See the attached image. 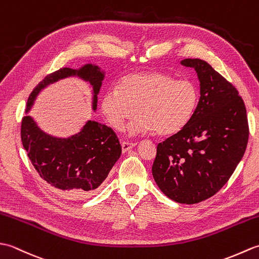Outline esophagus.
Instances as JSON below:
<instances>
[{
  "label": "esophagus",
  "mask_w": 259,
  "mask_h": 259,
  "mask_svg": "<svg viewBox=\"0 0 259 259\" xmlns=\"http://www.w3.org/2000/svg\"><path fill=\"white\" fill-rule=\"evenodd\" d=\"M136 146H137V144H134V142H125V141H123L122 144H121V148H122V151L123 152H126L128 150L133 149V148L136 147Z\"/></svg>",
  "instance_id": "34e87169"
}]
</instances>
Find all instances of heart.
Listing matches in <instances>:
<instances>
[{"mask_svg": "<svg viewBox=\"0 0 259 259\" xmlns=\"http://www.w3.org/2000/svg\"><path fill=\"white\" fill-rule=\"evenodd\" d=\"M198 101L199 90L194 82L177 81L162 72H140L124 76L119 88H109L101 99V111L117 131L123 129L137 110L139 115L129 124V135L156 130L160 136H171L189 123Z\"/></svg>", "mask_w": 259, "mask_h": 259, "instance_id": "heart-1", "label": "heart"}]
</instances>
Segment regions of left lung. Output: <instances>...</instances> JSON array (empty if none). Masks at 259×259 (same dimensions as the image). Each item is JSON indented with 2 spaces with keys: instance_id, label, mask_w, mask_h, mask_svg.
<instances>
[{
  "instance_id": "left-lung-1",
  "label": "left lung",
  "mask_w": 259,
  "mask_h": 259,
  "mask_svg": "<svg viewBox=\"0 0 259 259\" xmlns=\"http://www.w3.org/2000/svg\"><path fill=\"white\" fill-rule=\"evenodd\" d=\"M180 63L195 69L200 98L189 123L158 145L152 176L170 199L192 205L227 183L244 156L249 129L245 103L230 82L200 59Z\"/></svg>"
}]
</instances>
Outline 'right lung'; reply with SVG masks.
<instances>
[{
	"instance_id": "obj_1",
	"label": "right lung",
	"mask_w": 259,
	"mask_h": 259,
	"mask_svg": "<svg viewBox=\"0 0 259 259\" xmlns=\"http://www.w3.org/2000/svg\"><path fill=\"white\" fill-rule=\"evenodd\" d=\"M70 76H78L92 87V110L96 111L104 71L92 63L79 69L62 68L47 75L31 92L22 119L21 140L37 174L54 191L68 199H82L106 180L120 158L118 137L109 126L88 120L78 134L58 138L45 133L27 114L45 88Z\"/></svg>"
}]
</instances>
